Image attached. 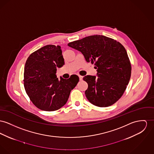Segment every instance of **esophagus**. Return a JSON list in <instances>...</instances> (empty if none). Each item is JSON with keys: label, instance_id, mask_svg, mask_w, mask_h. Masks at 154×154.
<instances>
[{"label": "esophagus", "instance_id": "esophagus-1", "mask_svg": "<svg viewBox=\"0 0 154 154\" xmlns=\"http://www.w3.org/2000/svg\"><path fill=\"white\" fill-rule=\"evenodd\" d=\"M79 80L82 81V79H83V76H81V75H79Z\"/></svg>", "mask_w": 154, "mask_h": 154}]
</instances>
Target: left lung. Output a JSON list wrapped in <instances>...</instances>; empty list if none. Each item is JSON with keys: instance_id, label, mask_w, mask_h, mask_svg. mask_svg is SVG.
<instances>
[{"instance_id": "obj_1", "label": "left lung", "mask_w": 154, "mask_h": 154, "mask_svg": "<svg viewBox=\"0 0 154 154\" xmlns=\"http://www.w3.org/2000/svg\"><path fill=\"white\" fill-rule=\"evenodd\" d=\"M68 45L81 52L87 62L94 64L96 76L86 75L85 95L93 105L104 107L116 102L130 81L131 66L125 48L111 38L94 35L69 42Z\"/></svg>"}]
</instances>
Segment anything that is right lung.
I'll return each instance as SVG.
<instances>
[{"label":"right lung","mask_w":154,"mask_h":154,"mask_svg":"<svg viewBox=\"0 0 154 154\" xmlns=\"http://www.w3.org/2000/svg\"><path fill=\"white\" fill-rule=\"evenodd\" d=\"M65 64L60 45H47L34 52L24 67V86L32 103L41 110L60 109L67 102L71 91L79 82L72 75L68 79L57 76V68Z\"/></svg>","instance_id":"right-lung-1"}]
</instances>
